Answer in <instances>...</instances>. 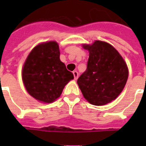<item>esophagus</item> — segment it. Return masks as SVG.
<instances>
[{
	"label": "esophagus",
	"instance_id": "34e87169",
	"mask_svg": "<svg viewBox=\"0 0 146 146\" xmlns=\"http://www.w3.org/2000/svg\"><path fill=\"white\" fill-rule=\"evenodd\" d=\"M73 76H74V79L76 80V79L78 78V76H79V73H78V72L76 70L73 71Z\"/></svg>",
	"mask_w": 146,
	"mask_h": 146
}]
</instances>
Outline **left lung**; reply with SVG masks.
<instances>
[{
  "label": "left lung",
  "mask_w": 146,
  "mask_h": 146,
  "mask_svg": "<svg viewBox=\"0 0 146 146\" xmlns=\"http://www.w3.org/2000/svg\"><path fill=\"white\" fill-rule=\"evenodd\" d=\"M89 50L87 69L77 80L84 98L94 105H104L116 99L127 83L129 71L117 50L108 43L96 41L83 44Z\"/></svg>",
  "instance_id": "obj_1"
}]
</instances>
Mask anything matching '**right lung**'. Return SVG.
Returning a JSON list of instances; mask_svg holds the SVG:
<instances>
[{
    "mask_svg": "<svg viewBox=\"0 0 146 146\" xmlns=\"http://www.w3.org/2000/svg\"><path fill=\"white\" fill-rule=\"evenodd\" d=\"M26 91L44 103H51L60 96L73 74L60 60L59 46L50 41L38 44L32 50L22 70Z\"/></svg>",
    "mask_w": 146,
    "mask_h": 146,
    "instance_id": "add662e5",
    "label": "right lung"
}]
</instances>
